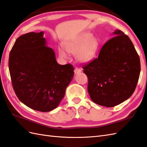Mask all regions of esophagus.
<instances>
[{"instance_id": "obj_1", "label": "esophagus", "mask_w": 147, "mask_h": 147, "mask_svg": "<svg viewBox=\"0 0 147 147\" xmlns=\"http://www.w3.org/2000/svg\"><path fill=\"white\" fill-rule=\"evenodd\" d=\"M81 72V70L79 69V68L76 67V69H74V73L75 74H80Z\"/></svg>"}]
</instances>
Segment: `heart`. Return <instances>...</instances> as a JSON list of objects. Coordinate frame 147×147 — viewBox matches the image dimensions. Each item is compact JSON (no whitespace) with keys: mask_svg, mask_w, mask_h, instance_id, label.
I'll return each instance as SVG.
<instances>
[{"mask_svg":"<svg viewBox=\"0 0 147 147\" xmlns=\"http://www.w3.org/2000/svg\"><path fill=\"white\" fill-rule=\"evenodd\" d=\"M64 49L70 53H76V58L80 62H86L91 60L96 52L98 47L97 40L88 32H82L77 36L67 40L63 43ZM59 54L66 58L67 54L62 49H59Z\"/></svg>","mask_w":147,"mask_h":147,"instance_id":"obj_1","label":"heart"}]
</instances>
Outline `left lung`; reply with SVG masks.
I'll return each mask as SVG.
<instances>
[{
	"mask_svg": "<svg viewBox=\"0 0 147 147\" xmlns=\"http://www.w3.org/2000/svg\"><path fill=\"white\" fill-rule=\"evenodd\" d=\"M103 45L97 58L83 65L92 100L112 107L134 94L140 73V60L130 38L116 30Z\"/></svg>",
	"mask_w": 147,
	"mask_h": 147,
	"instance_id": "1",
	"label": "left lung"
}]
</instances>
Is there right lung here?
Instances as JSON below:
<instances>
[{"mask_svg":"<svg viewBox=\"0 0 147 147\" xmlns=\"http://www.w3.org/2000/svg\"><path fill=\"white\" fill-rule=\"evenodd\" d=\"M44 32H29L16 40L9 59L13 90L29 108L50 112L57 108L74 77L71 64L60 65L46 45Z\"/></svg>","mask_w":147,"mask_h":147,"instance_id":"obj_1","label":"right lung"}]
</instances>
